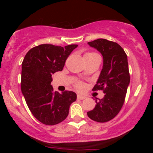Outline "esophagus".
<instances>
[{
    "label": "esophagus",
    "mask_w": 153,
    "mask_h": 153,
    "mask_svg": "<svg viewBox=\"0 0 153 153\" xmlns=\"http://www.w3.org/2000/svg\"><path fill=\"white\" fill-rule=\"evenodd\" d=\"M77 98H78V99H79V100H83V99H85L86 97H85V96H82V95L78 94V96H77Z\"/></svg>",
    "instance_id": "34e87169"
}]
</instances>
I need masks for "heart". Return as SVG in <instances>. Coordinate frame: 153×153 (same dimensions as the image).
Returning <instances> with one entry per match:
<instances>
[{
    "instance_id": "1",
    "label": "heart",
    "mask_w": 153,
    "mask_h": 153,
    "mask_svg": "<svg viewBox=\"0 0 153 153\" xmlns=\"http://www.w3.org/2000/svg\"><path fill=\"white\" fill-rule=\"evenodd\" d=\"M96 57H99V55L97 53H95V52H87V53L84 54V57H85V59H92ZM75 86L77 90L82 91L83 90L84 87H85V85H84L83 82L80 81H77L75 82Z\"/></svg>"
}]
</instances>
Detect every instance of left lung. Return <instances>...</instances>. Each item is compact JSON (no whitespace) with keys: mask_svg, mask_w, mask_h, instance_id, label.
<instances>
[{"mask_svg":"<svg viewBox=\"0 0 153 153\" xmlns=\"http://www.w3.org/2000/svg\"><path fill=\"white\" fill-rule=\"evenodd\" d=\"M102 54V71L93 91L101 90L103 99H96L95 108L87 112L88 117L97 122H106L119 114L125 100L130 75L127 56L119 44L105 39L88 42Z\"/></svg>","mask_w":153,"mask_h":153,"instance_id":"left-lung-1","label":"left lung"}]
</instances>
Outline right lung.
Wrapping results in <instances>:
<instances>
[{"mask_svg":"<svg viewBox=\"0 0 153 153\" xmlns=\"http://www.w3.org/2000/svg\"><path fill=\"white\" fill-rule=\"evenodd\" d=\"M77 47L40 45L31 48L23 60L22 92L31 114L44 124L54 125L64 121L71 103L76 101L73 91L54 92L51 82L52 75L62 71L67 58Z\"/></svg>","mask_w":153,"mask_h":153,"instance_id":"obj_1","label":"right lung"}]
</instances>
